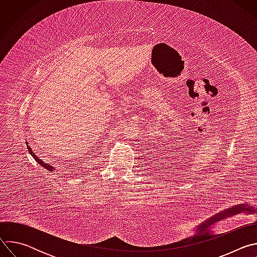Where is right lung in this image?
<instances>
[{
    "mask_svg": "<svg viewBox=\"0 0 257 257\" xmlns=\"http://www.w3.org/2000/svg\"><path fill=\"white\" fill-rule=\"evenodd\" d=\"M27 148H28V152H29V154L33 157V159L36 161V162H38L42 167H44L45 169H47L49 172H51V173H54L55 172V169H54V167H52L51 165H48V164H45L40 158H38V157H36L35 155H34V153L31 151V149H30V146H27Z\"/></svg>",
    "mask_w": 257,
    "mask_h": 257,
    "instance_id": "add662e5",
    "label": "right lung"
}]
</instances>
